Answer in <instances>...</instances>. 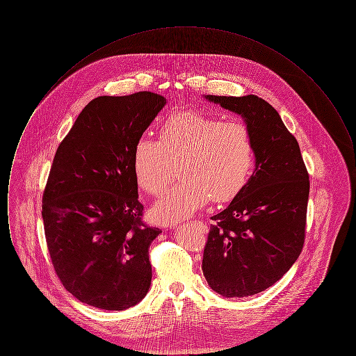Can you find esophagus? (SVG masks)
Returning a JSON list of instances; mask_svg holds the SVG:
<instances>
[{"label": "esophagus", "mask_w": 356, "mask_h": 356, "mask_svg": "<svg viewBox=\"0 0 356 356\" xmlns=\"http://www.w3.org/2000/svg\"><path fill=\"white\" fill-rule=\"evenodd\" d=\"M199 224H202V225H203V227H205V225H204L203 222H200V221H199Z\"/></svg>", "instance_id": "esophagus-1"}]
</instances>
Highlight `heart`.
I'll use <instances>...</instances> for the list:
<instances>
[{
    "mask_svg": "<svg viewBox=\"0 0 356 356\" xmlns=\"http://www.w3.org/2000/svg\"><path fill=\"white\" fill-rule=\"evenodd\" d=\"M180 161V184L157 200L154 220L170 224L192 216L212 197L231 202L247 186L254 163L252 132L244 122L196 111L176 112L163 121L159 141L137 140L132 167L136 183L157 196L170 184L173 163Z\"/></svg>",
    "mask_w": 356,
    "mask_h": 356,
    "instance_id": "obj_1",
    "label": "heart"
}]
</instances>
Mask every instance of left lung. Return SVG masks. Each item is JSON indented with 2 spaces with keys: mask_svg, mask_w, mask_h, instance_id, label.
Here are the masks:
<instances>
[{
  "mask_svg": "<svg viewBox=\"0 0 356 356\" xmlns=\"http://www.w3.org/2000/svg\"><path fill=\"white\" fill-rule=\"evenodd\" d=\"M205 99L240 115L254 137V170L211 218L202 267L215 292L245 298L280 280L302 252L309 177L296 138L268 102L254 95Z\"/></svg>",
  "mask_w": 356,
  "mask_h": 356,
  "instance_id": "1",
  "label": "left lung"
}]
</instances>
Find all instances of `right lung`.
Returning <instances> with one entry per match:
<instances>
[{"instance_id":"obj_1","label":"right lung","mask_w":356,"mask_h":356,"mask_svg":"<svg viewBox=\"0 0 356 356\" xmlns=\"http://www.w3.org/2000/svg\"><path fill=\"white\" fill-rule=\"evenodd\" d=\"M165 104L152 92L100 96L57 148L42 196L44 229L58 279L85 305L122 311L151 287L148 250L161 229L141 220L132 156Z\"/></svg>"}]
</instances>
